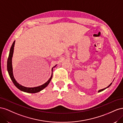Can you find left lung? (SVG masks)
I'll return each instance as SVG.
<instances>
[{
	"mask_svg": "<svg viewBox=\"0 0 123 123\" xmlns=\"http://www.w3.org/2000/svg\"><path fill=\"white\" fill-rule=\"evenodd\" d=\"M111 84H112V83H111L109 86H108L107 87H106V88H104V89H101V90H98V92H101V91H103V90H105V89H106V88H108L109 87H110V86H111Z\"/></svg>",
	"mask_w": 123,
	"mask_h": 123,
	"instance_id": "obj_1",
	"label": "left lung"
}]
</instances>
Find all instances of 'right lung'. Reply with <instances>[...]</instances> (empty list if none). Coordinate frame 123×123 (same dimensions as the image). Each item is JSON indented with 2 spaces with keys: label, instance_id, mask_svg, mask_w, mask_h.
I'll list each match as a JSON object with an SVG mask.
<instances>
[{
  "label": "right lung",
  "instance_id": "obj_1",
  "mask_svg": "<svg viewBox=\"0 0 123 123\" xmlns=\"http://www.w3.org/2000/svg\"><path fill=\"white\" fill-rule=\"evenodd\" d=\"M15 43V41H14L13 42L12 46L11 47V49L10 50V53H9V57L8 59V61H7V70H8V72L9 73V76L11 78V80L13 81V84L18 89H19L20 90L25 92H27V93H37L38 92H40V91H42V90L44 88H45L49 84L50 81L52 79V75H53V68L55 67L56 65H55L54 67L52 68V74L51 76L50 77V79H49L46 83L43 84L42 85H40L38 87H26L25 86H23L21 85H20L19 83H18L17 82V81L15 79V78L13 75V67H12V57H13V52H14V44Z\"/></svg>",
  "mask_w": 123,
  "mask_h": 123
}]
</instances>
